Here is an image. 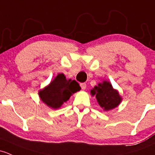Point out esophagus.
I'll return each mask as SVG.
<instances>
[{"label":"esophagus","instance_id":"1","mask_svg":"<svg viewBox=\"0 0 155 155\" xmlns=\"http://www.w3.org/2000/svg\"><path fill=\"white\" fill-rule=\"evenodd\" d=\"M80 86H81V87H82V90H85V89H86V84H85V83H81Z\"/></svg>","mask_w":155,"mask_h":155}]
</instances>
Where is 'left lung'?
<instances>
[{
	"label": "left lung",
	"mask_w": 155,
	"mask_h": 155,
	"mask_svg": "<svg viewBox=\"0 0 155 155\" xmlns=\"http://www.w3.org/2000/svg\"><path fill=\"white\" fill-rule=\"evenodd\" d=\"M92 96H96L97 102L105 110H109L120 105L122 101L119 92L113 88L111 84L107 81L99 83L91 91Z\"/></svg>",
	"instance_id": "8db88e82"
}]
</instances>
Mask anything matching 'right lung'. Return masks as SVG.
Here are the masks:
<instances>
[{"label": "right lung", "mask_w": 155, "mask_h": 155, "mask_svg": "<svg viewBox=\"0 0 155 155\" xmlns=\"http://www.w3.org/2000/svg\"><path fill=\"white\" fill-rule=\"evenodd\" d=\"M80 89L78 82L71 79L67 80L63 73H59L48 86L39 91L38 95L41 100L48 107L57 109Z\"/></svg>", "instance_id": "obj_1"}]
</instances>
